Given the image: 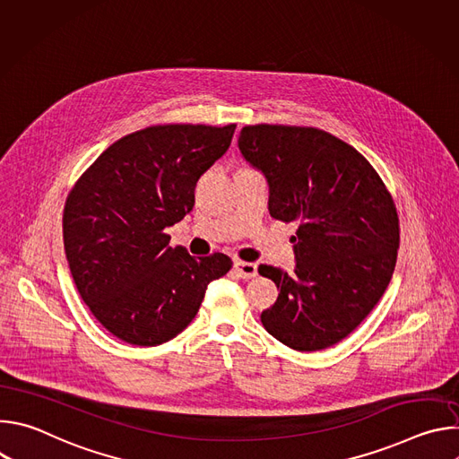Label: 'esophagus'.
I'll list each match as a JSON object with an SVG mask.
<instances>
[{
	"label": "esophagus",
	"instance_id": "esophagus-1",
	"mask_svg": "<svg viewBox=\"0 0 459 459\" xmlns=\"http://www.w3.org/2000/svg\"><path fill=\"white\" fill-rule=\"evenodd\" d=\"M234 271L241 280H252L257 276V265L248 261H234Z\"/></svg>",
	"mask_w": 459,
	"mask_h": 459
}]
</instances>
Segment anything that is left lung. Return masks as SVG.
<instances>
[{"mask_svg":"<svg viewBox=\"0 0 459 459\" xmlns=\"http://www.w3.org/2000/svg\"><path fill=\"white\" fill-rule=\"evenodd\" d=\"M238 147L267 179L271 216L299 221L294 273L257 269L280 289L261 323L294 351L333 347L367 317L390 283L400 247L394 202L372 165L325 130L248 125Z\"/></svg>","mask_w":459,"mask_h":459,"instance_id":"obj_1","label":"left lung"}]
</instances>
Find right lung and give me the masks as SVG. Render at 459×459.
I'll return each instance as SVG.
<instances>
[{
	"label": "right lung",
	"instance_id": "right-lung-1",
	"mask_svg": "<svg viewBox=\"0 0 459 459\" xmlns=\"http://www.w3.org/2000/svg\"><path fill=\"white\" fill-rule=\"evenodd\" d=\"M236 125H158L128 134L89 167L63 211V243L82 299L125 343L156 347L198 314L225 254L194 257L163 230L194 207V188L230 147Z\"/></svg>",
	"mask_w": 459,
	"mask_h": 459
}]
</instances>
